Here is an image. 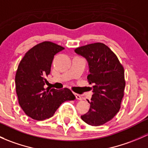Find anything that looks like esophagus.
Here are the masks:
<instances>
[{
	"instance_id": "esophagus-1",
	"label": "esophagus",
	"mask_w": 148,
	"mask_h": 148,
	"mask_svg": "<svg viewBox=\"0 0 148 148\" xmlns=\"http://www.w3.org/2000/svg\"><path fill=\"white\" fill-rule=\"evenodd\" d=\"M74 95H75L76 98H77V99H78V100H82V97L81 95H78V94L74 93Z\"/></svg>"
}]
</instances>
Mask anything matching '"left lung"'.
Returning a JSON list of instances; mask_svg holds the SVG:
<instances>
[{
  "label": "left lung",
  "instance_id": "left-lung-1",
  "mask_svg": "<svg viewBox=\"0 0 148 148\" xmlns=\"http://www.w3.org/2000/svg\"><path fill=\"white\" fill-rule=\"evenodd\" d=\"M75 53L86 59L89 84H92V97L89 110L81 116L84 122L99 126L111 120L120 109L125 87V71L118 58L102 43L77 48Z\"/></svg>",
  "mask_w": 148,
  "mask_h": 148
}]
</instances>
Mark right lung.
I'll list each match as a JSON object with an SVG mask.
<instances>
[{
  "label": "right lung",
  "instance_id": "add662e5",
  "mask_svg": "<svg viewBox=\"0 0 148 148\" xmlns=\"http://www.w3.org/2000/svg\"><path fill=\"white\" fill-rule=\"evenodd\" d=\"M63 49L62 46L44 41L30 49L19 64L15 78L16 94L22 110L34 120L49 118L62 103L76 99L67 88L46 90L44 87L53 56Z\"/></svg>",
  "mask_w": 148,
  "mask_h": 148
}]
</instances>
